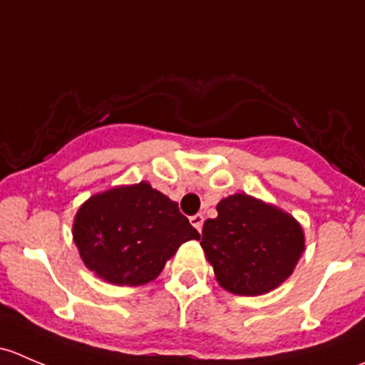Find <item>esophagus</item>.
I'll use <instances>...</instances> for the list:
<instances>
[{
	"label": "esophagus",
	"mask_w": 365,
	"mask_h": 365,
	"mask_svg": "<svg viewBox=\"0 0 365 365\" xmlns=\"http://www.w3.org/2000/svg\"><path fill=\"white\" fill-rule=\"evenodd\" d=\"M203 222H205V217L201 215V213H196V215L190 217V224H192L200 233H201V227H203Z\"/></svg>",
	"instance_id": "esophagus-1"
}]
</instances>
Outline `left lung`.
I'll return each instance as SVG.
<instances>
[{"label": "left lung", "mask_w": 365, "mask_h": 365, "mask_svg": "<svg viewBox=\"0 0 365 365\" xmlns=\"http://www.w3.org/2000/svg\"><path fill=\"white\" fill-rule=\"evenodd\" d=\"M217 212L205 220L201 247L224 289L263 295L293 274L305 238L289 213L247 194L224 197Z\"/></svg>", "instance_id": "8db88e82"}]
</instances>
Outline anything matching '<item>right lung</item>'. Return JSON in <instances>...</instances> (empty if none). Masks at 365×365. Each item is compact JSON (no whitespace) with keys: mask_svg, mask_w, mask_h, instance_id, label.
Instances as JSON below:
<instances>
[{"mask_svg":"<svg viewBox=\"0 0 365 365\" xmlns=\"http://www.w3.org/2000/svg\"><path fill=\"white\" fill-rule=\"evenodd\" d=\"M81 259L104 281L141 286L200 233L178 203L146 182L95 194L77 210L72 227Z\"/></svg>","mask_w":365,"mask_h":365,"instance_id":"add662e5","label":"right lung"}]
</instances>
